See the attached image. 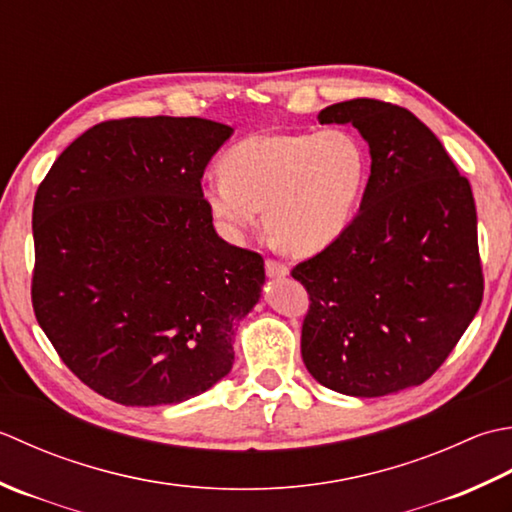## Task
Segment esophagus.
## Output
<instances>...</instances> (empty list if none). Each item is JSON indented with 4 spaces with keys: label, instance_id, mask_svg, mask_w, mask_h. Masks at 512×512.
<instances>
[{
    "label": "esophagus",
    "instance_id": "34e87169",
    "mask_svg": "<svg viewBox=\"0 0 512 512\" xmlns=\"http://www.w3.org/2000/svg\"><path fill=\"white\" fill-rule=\"evenodd\" d=\"M265 271H267L269 278H285L289 274V267L285 263H280V260L267 258L265 260Z\"/></svg>",
    "mask_w": 512,
    "mask_h": 512
}]
</instances>
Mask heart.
<instances>
[{"label":"heart","instance_id":"obj_1","mask_svg":"<svg viewBox=\"0 0 512 512\" xmlns=\"http://www.w3.org/2000/svg\"><path fill=\"white\" fill-rule=\"evenodd\" d=\"M203 181V201L229 238H243L265 210L269 234L287 252L314 254L349 227L369 176V156L351 132L258 134Z\"/></svg>","mask_w":512,"mask_h":512}]
</instances>
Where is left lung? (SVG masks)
<instances>
[{"mask_svg":"<svg viewBox=\"0 0 512 512\" xmlns=\"http://www.w3.org/2000/svg\"><path fill=\"white\" fill-rule=\"evenodd\" d=\"M318 121L362 134L371 176L342 236L291 269L309 294L302 360L322 387L380 398L429 380L482 305L475 198L406 108L351 99Z\"/></svg>","mask_w":512,"mask_h":512,"instance_id":"8db88e82","label":"left lung"}]
</instances>
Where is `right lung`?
<instances>
[{
	"instance_id": "add662e5",
	"label": "right lung",
	"mask_w": 512,
	"mask_h": 512,
	"mask_svg": "<svg viewBox=\"0 0 512 512\" xmlns=\"http://www.w3.org/2000/svg\"><path fill=\"white\" fill-rule=\"evenodd\" d=\"M198 117L97 123L33 205V309L77 378L125 406L190 400L232 371L265 260L225 243L201 179L232 137Z\"/></svg>"
}]
</instances>
